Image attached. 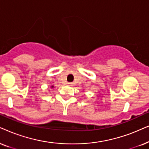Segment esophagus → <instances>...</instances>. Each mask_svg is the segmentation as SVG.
Returning <instances> with one entry per match:
<instances>
[{"label": "esophagus", "mask_w": 149, "mask_h": 149, "mask_svg": "<svg viewBox=\"0 0 149 149\" xmlns=\"http://www.w3.org/2000/svg\"><path fill=\"white\" fill-rule=\"evenodd\" d=\"M68 84H69V86H74V83H73V82H69Z\"/></svg>", "instance_id": "34e87169"}]
</instances>
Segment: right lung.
I'll return each mask as SVG.
<instances>
[{"instance_id":"right-lung-1","label":"right lung","mask_w":149,"mask_h":149,"mask_svg":"<svg viewBox=\"0 0 149 149\" xmlns=\"http://www.w3.org/2000/svg\"><path fill=\"white\" fill-rule=\"evenodd\" d=\"M52 88H53V86H52Z\"/></svg>"}]
</instances>
